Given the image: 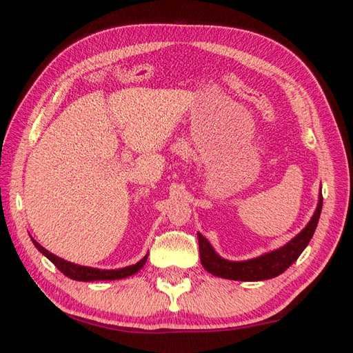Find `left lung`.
Wrapping results in <instances>:
<instances>
[{"label":"left lung","mask_w":353,"mask_h":353,"mask_svg":"<svg viewBox=\"0 0 353 353\" xmlns=\"http://www.w3.org/2000/svg\"><path fill=\"white\" fill-rule=\"evenodd\" d=\"M323 209V194L319 191L318 205L314 215L306 223V227L294 236L290 241L285 243L281 248L266 252L258 258L248 261H228L219 256L206 237H203L197 232L199 237V250H200V262L208 272L215 276L236 281H263L274 279L283 274L290 266L301 253L306 249V245L311 241L314 232L316 230L319 215Z\"/></svg>","instance_id":"obj_1"}]
</instances>
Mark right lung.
<instances>
[{"label": "right lung", "mask_w": 353, "mask_h": 353, "mask_svg": "<svg viewBox=\"0 0 353 353\" xmlns=\"http://www.w3.org/2000/svg\"><path fill=\"white\" fill-rule=\"evenodd\" d=\"M30 240L42 254L47 256V258L57 266L59 271H61L66 276H69V279L77 280V281L122 280V279H126V276H131L140 271L145 265L147 258H148V253H147L144 258L141 261H138L135 265L125 266V268H121V270H99V268H91V266H82V265L68 262L65 259L59 258V256H56L54 253H50L46 248H42V245L35 239L30 237Z\"/></svg>", "instance_id": "1"}]
</instances>
